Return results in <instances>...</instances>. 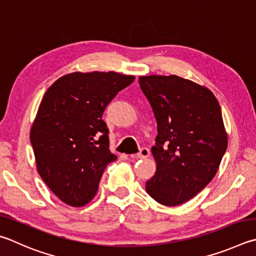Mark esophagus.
I'll use <instances>...</instances> for the list:
<instances>
[{"instance_id": "obj_1", "label": "esophagus", "mask_w": 256, "mask_h": 256, "mask_svg": "<svg viewBox=\"0 0 256 256\" xmlns=\"http://www.w3.org/2000/svg\"><path fill=\"white\" fill-rule=\"evenodd\" d=\"M148 156H150V150H148V148H142L140 152L136 154L138 159H146V158H148Z\"/></svg>"}]
</instances>
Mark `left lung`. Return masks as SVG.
Returning <instances> with one entry per match:
<instances>
[{
  "label": "left lung",
  "instance_id": "left-lung-1",
  "mask_svg": "<svg viewBox=\"0 0 256 256\" xmlns=\"http://www.w3.org/2000/svg\"><path fill=\"white\" fill-rule=\"evenodd\" d=\"M138 84L158 124L146 192L161 205H181L210 182L226 152L220 106L208 88L176 75L141 76Z\"/></svg>",
  "mask_w": 256,
  "mask_h": 256
}]
</instances>
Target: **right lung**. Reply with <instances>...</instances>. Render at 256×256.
Segmentation results:
<instances>
[{
    "instance_id": "obj_1",
    "label": "right lung",
    "mask_w": 256,
    "mask_h": 256,
    "mask_svg": "<svg viewBox=\"0 0 256 256\" xmlns=\"http://www.w3.org/2000/svg\"><path fill=\"white\" fill-rule=\"evenodd\" d=\"M134 76L108 72H72L46 92L31 126L36 169L60 200L72 207L90 202L110 162L106 106Z\"/></svg>"
}]
</instances>
